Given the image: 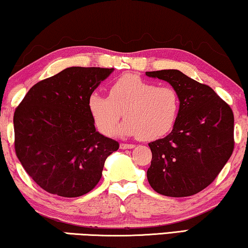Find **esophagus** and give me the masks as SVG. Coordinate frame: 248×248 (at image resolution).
Instances as JSON below:
<instances>
[{
  "label": "esophagus",
  "instance_id": "esophagus-1",
  "mask_svg": "<svg viewBox=\"0 0 248 248\" xmlns=\"http://www.w3.org/2000/svg\"><path fill=\"white\" fill-rule=\"evenodd\" d=\"M121 149H134L135 145H131V143H120Z\"/></svg>",
  "mask_w": 248,
  "mask_h": 248
}]
</instances>
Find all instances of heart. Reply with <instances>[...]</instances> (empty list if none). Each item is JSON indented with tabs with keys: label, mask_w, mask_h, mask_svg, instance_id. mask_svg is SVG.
Masks as SVG:
<instances>
[{
	"label": "heart",
	"mask_w": 248,
	"mask_h": 248,
	"mask_svg": "<svg viewBox=\"0 0 248 248\" xmlns=\"http://www.w3.org/2000/svg\"><path fill=\"white\" fill-rule=\"evenodd\" d=\"M88 107L103 135L111 134L124 114L125 120L118 128V135L155 140L171 131L178 119L180 97L171 86L157 87L138 76L128 75L114 81L109 97L91 93Z\"/></svg>",
	"instance_id": "heart-1"
}]
</instances>
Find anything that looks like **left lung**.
<instances>
[{
	"label": "left lung",
	"instance_id": "left-lung-1",
	"mask_svg": "<svg viewBox=\"0 0 248 248\" xmlns=\"http://www.w3.org/2000/svg\"><path fill=\"white\" fill-rule=\"evenodd\" d=\"M178 91L180 110L172 130L148 143L153 153L147 170L150 186L168 197H187L214 182L234 149V114L212 88L179 70L146 72Z\"/></svg>",
	"mask_w": 248,
	"mask_h": 248
}]
</instances>
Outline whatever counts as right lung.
Here are the masks:
<instances>
[{
    "instance_id": "right-lung-1",
    "label": "right lung",
    "mask_w": 248,
    "mask_h": 248,
    "mask_svg": "<svg viewBox=\"0 0 248 248\" xmlns=\"http://www.w3.org/2000/svg\"><path fill=\"white\" fill-rule=\"evenodd\" d=\"M114 69L66 68L34 84L14 112L16 153L29 176L47 193L80 197L99 183L119 143L99 134L90 94Z\"/></svg>"
}]
</instances>
